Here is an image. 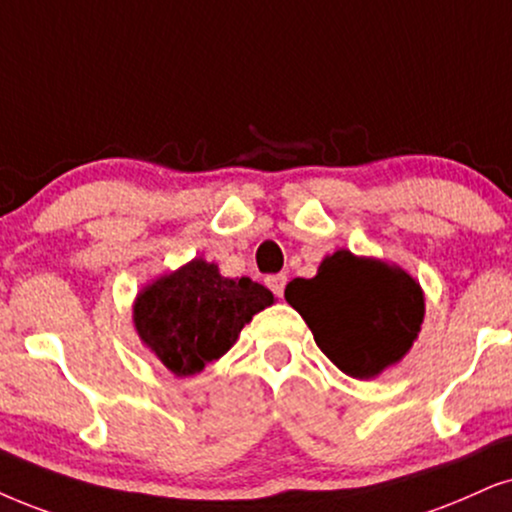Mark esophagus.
<instances>
[{
	"mask_svg": "<svg viewBox=\"0 0 512 512\" xmlns=\"http://www.w3.org/2000/svg\"><path fill=\"white\" fill-rule=\"evenodd\" d=\"M288 283V276L286 274H274V276H267V286L274 295L281 297L283 295V288H286Z\"/></svg>",
	"mask_w": 512,
	"mask_h": 512,
	"instance_id": "1",
	"label": "esophagus"
}]
</instances>
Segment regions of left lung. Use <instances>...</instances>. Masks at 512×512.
<instances>
[{
  "mask_svg": "<svg viewBox=\"0 0 512 512\" xmlns=\"http://www.w3.org/2000/svg\"><path fill=\"white\" fill-rule=\"evenodd\" d=\"M286 300L321 352L357 380L397 366L425 319V293L409 271L345 248L323 257L314 278H293Z\"/></svg>",
  "mask_w": 512,
  "mask_h": 512,
  "instance_id": "left-lung-1",
  "label": "left lung"
}]
</instances>
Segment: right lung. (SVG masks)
Masks as SVG:
<instances>
[{
    "label": "right lung",
    "mask_w": 512,
    "mask_h": 512,
    "mask_svg": "<svg viewBox=\"0 0 512 512\" xmlns=\"http://www.w3.org/2000/svg\"><path fill=\"white\" fill-rule=\"evenodd\" d=\"M274 304L250 278H226L203 257L153 278L134 297L132 321L141 345L177 378L196 375L236 345L245 323Z\"/></svg>",
    "instance_id": "obj_1"
}]
</instances>
